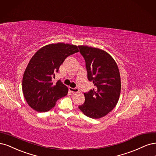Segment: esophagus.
Returning <instances> with one entry per match:
<instances>
[{"label":"esophagus","instance_id":"1","mask_svg":"<svg viewBox=\"0 0 156 156\" xmlns=\"http://www.w3.org/2000/svg\"><path fill=\"white\" fill-rule=\"evenodd\" d=\"M69 91L72 92V93H77L79 92V90L78 88H72L69 87Z\"/></svg>","mask_w":156,"mask_h":156}]
</instances>
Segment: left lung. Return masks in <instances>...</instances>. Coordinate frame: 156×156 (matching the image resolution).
Instances as JSON below:
<instances>
[{"label": "left lung", "mask_w": 156, "mask_h": 156, "mask_svg": "<svg viewBox=\"0 0 156 156\" xmlns=\"http://www.w3.org/2000/svg\"><path fill=\"white\" fill-rule=\"evenodd\" d=\"M87 71V78L96 88L85 93V102L78 108L86 116L100 119L116 106L121 82L117 64L105 51L100 48L80 45Z\"/></svg>", "instance_id": "left-lung-1"}]
</instances>
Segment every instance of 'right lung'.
<instances>
[{
	"label": "right lung",
	"mask_w": 156,
	"mask_h": 156,
	"mask_svg": "<svg viewBox=\"0 0 156 156\" xmlns=\"http://www.w3.org/2000/svg\"><path fill=\"white\" fill-rule=\"evenodd\" d=\"M78 52L76 45L59 43L47 44L34 55L22 83L24 97L30 107L38 112H47L58 99L66 96L68 87L60 80L54 83L52 78L67 57Z\"/></svg>",
	"instance_id": "right-lung-1"
}]
</instances>
